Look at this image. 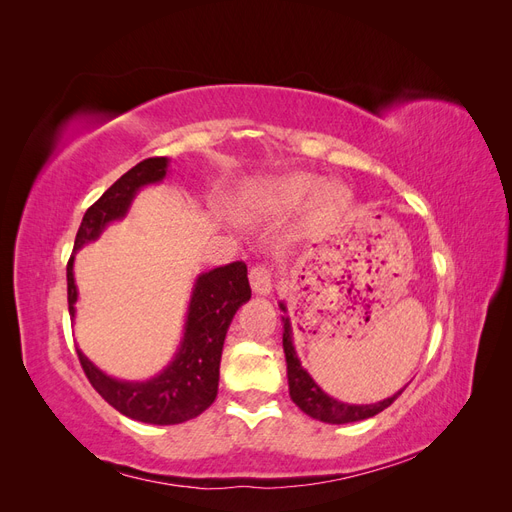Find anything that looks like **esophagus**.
I'll return each instance as SVG.
<instances>
[{
	"label": "esophagus",
	"instance_id": "34e87169",
	"mask_svg": "<svg viewBox=\"0 0 512 512\" xmlns=\"http://www.w3.org/2000/svg\"><path fill=\"white\" fill-rule=\"evenodd\" d=\"M250 284L256 294H269L271 292V271L265 265H256L250 271Z\"/></svg>",
	"mask_w": 512,
	"mask_h": 512
}]
</instances>
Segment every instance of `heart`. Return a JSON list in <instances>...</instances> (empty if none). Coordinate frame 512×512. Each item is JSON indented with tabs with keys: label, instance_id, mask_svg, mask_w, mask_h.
<instances>
[{
	"label": "heart",
	"instance_id": "heart-1",
	"mask_svg": "<svg viewBox=\"0 0 512 512\" xmlns=\"http://www.w3.org/2000/svg\"><path fill=\"white\" fill-rule=\"evenodd\" d=\"M318 187V177L307 173H294L271 181L267 188L260 192V200L273 209H294L303 205L309 196L316 194V203L322 213H335L348 205L350 192L342 183H327L322 185L320 191L317 190Z\"/></svg>",
	"mask_w": 512,
	"mask_h": 512
}]
</instances>
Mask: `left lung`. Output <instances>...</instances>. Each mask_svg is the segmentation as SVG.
<instances>
[{
    "label": "left lung",
    "instance_id": "left-lung-1",
    "mask_svg": "<svg viewBox=\"0 0 512 512\" xmlns=\"http://www.w3.org/2000/svg\"><path fill=\"white\" fill-rule=\"evenodd\" d=\"M280 307L286 312V305L280 303ZM284 320V354H286V365H288V389H290V399L297 404L307 416L318 418L322 423H331V425H344V423H354V421H363V418L376 416L384 408H389L393 401L404 393V389L397 391L393 397H386L378 404H365V406H356V404H344V401H337L324 393L320 386L314 382V378L307 374V371L301 367V361L297 352H294L292 346V329H290V320L282 316Z\"/></svg>",
    "mask_w": 512,
    "mask_h": 512
}]
</instances>
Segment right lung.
I'll list each match as a JSON object with an SVG mask.
<instances>
[{
  "label": "right lung",
  "mask_w": 512,
  "mask_h": 512,
  "mask_svg": "<svg viewBox=\"0 0 512 512\" xmlns=\"http://www.w3.org/2000/svg\"><path fill=\"white\" fill-rule=\"evenodd\" d=\"M166 158H147L121 175L85 215L74 239V252L128 213L136 192L149 183L166 177ZM74 252L68 260V309L74 318V303L79 299L74 284ZM252 288L247 282L245 262L237 260L198 275L188 305L181 346L156 378L145 382H128L106 376L87 356L79 352V361L91 386L115 410L134 421L151 425H177L203 414L218 397L220 361L226 331L237 309L250 301Z\"/></svg>",
  "instance_id": "add662e5"
}]
</instances>
